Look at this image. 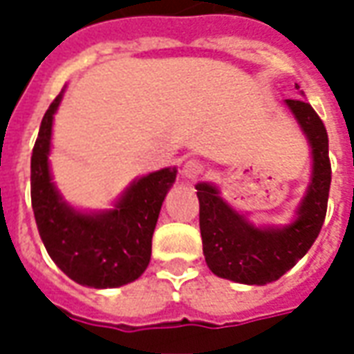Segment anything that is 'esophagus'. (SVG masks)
Returning <instances> with one entry per match:
<instances>
[{
	"instance_id": "obj_1",
	"label": "esophagus",
	"mask_w": 354,
	"mask_h": 354,
	"mask_svg": "<svg viewBox=\"0 0 354 354\" xmlns=\"http://www.w3.org/2000/svg\"><path fill=\"white\" fill-rule=\"evenodd\" d=\"M203 172H205V162H201L199 159H187L182 165V174L187 180H197Z\"/></svg>"
}]
</instances>
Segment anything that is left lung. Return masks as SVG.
Returning <instances> with one entry per match:
<instances>
[{"label":"left lung","mask_w":354,"mask_h":354,"mask_svg":"<svg viewBox=\"0 0 354 354\" xmlns=\"http://www.w3.org/2000/svg\"><path fill=\"white\" fill-rule=\"evenodd\" d=\"M313 155L311 184L296 210V220L284 227H256L220 197L212 184H197L203 254L210 271L241 284H267L301 260L319 237L328 207L332 167L328 157L326 127L311 104L286 100Z\"/></svg>","instance_id":"obj_1"}]
</instances>
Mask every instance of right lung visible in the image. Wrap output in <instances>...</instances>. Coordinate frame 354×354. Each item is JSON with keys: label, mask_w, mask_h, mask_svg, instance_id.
<instances>
[{"label": "right lung", "mask_w": 354, "mask_h": 354, "mask_svg": "<svg viewBox=\"0 0 354 354\" xmlns=\"http://www.w3.org/2000/svg\"><path fill=\"white\" fill-rule=\"evenodd\" d=\"M60 100L62 93L45 111L32 151L35 223L50 260L72 281L91 288H117L146 271L155 223L178 170L161 169L138 178L111 210H75L57 192L49 170L53 117Z\"/></svg>", "instance_id": "add662e5"}]
</instances>
